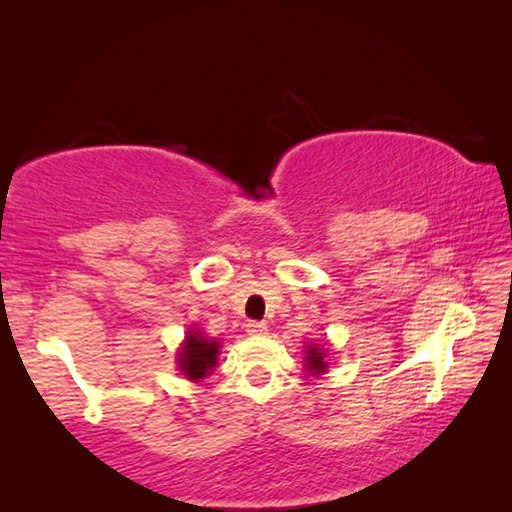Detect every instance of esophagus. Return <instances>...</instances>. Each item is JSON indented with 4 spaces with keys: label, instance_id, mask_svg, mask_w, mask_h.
<instances>
[{
    "label": "esophagus",
    "instance_id": "obj_1",
    "mask_svg": "<svg viewBox=\"0 0 512 512\" xmlns=\"http://www.w3.org/2000/svg\"><path fill=\"white\" fill-rule=\"evenodd\" d=\"M246 332L250 336H264L268 332V327H266V323H262V320H248Z\"/></svg>",
    "mask_w": 512,
    "mask_h": 512
}]
</instances>
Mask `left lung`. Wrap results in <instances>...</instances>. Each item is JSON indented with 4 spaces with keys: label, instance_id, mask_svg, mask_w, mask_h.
<instances>
[{
    "label": "left lung",
    "instance_id": "8db88e82",
    "mask_svg": "<svg viewBox=\"0 0 512 512\" xmlns=\"http://www.w3.org/2000/svg\"><path fill=\"white\" fill-rule=\"evenodd\" d=\"M305 368L311 375H323L327 370V354L320 345L309 343V348L305 350Z\"/></svg>",
    "mask_w": 512,
    "mask_h": 512
}]
</instances>
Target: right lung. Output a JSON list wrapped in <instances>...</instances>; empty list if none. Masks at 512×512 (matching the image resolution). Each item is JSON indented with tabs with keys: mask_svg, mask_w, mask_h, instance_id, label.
<instances>
[{
	"mask_svg": "<svg viewBox=\"0 0 512 512\" xmlns=\"http://www.w3.org/2000/svg\"><path fill=\"white\" fill-rule=\"evenodd\" d=\"M221 343L207 339L201 329H189L178 352V368L187 379H203L216 368Z\"/></svg>",
	"mask_w": 512,
	"mask_h": 512,
	"instance_id": "right-lung-1",
	"label": "right lung"
}]
</instances>
